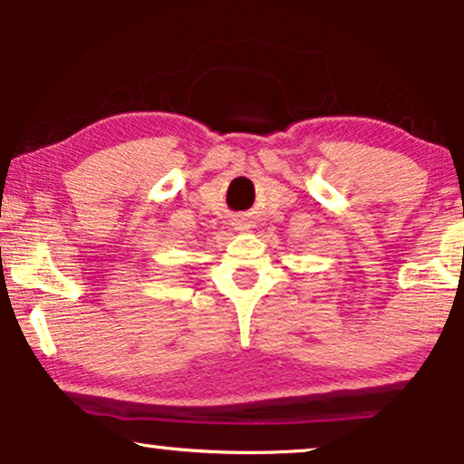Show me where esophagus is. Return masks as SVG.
Masks as SVG:
<instances>
[{
	"instance_id": "34e87169",
	"label": "esophagus",
	"mask_w": 464,
	"mask_h": 464,
	"mask_svg": "<svg viewBox=\"0 0 464 464\" xmlns=\"http://www.w3.org/2000/svg\"><path fill=\"white\" fill-rule=\"evenodd\" d=\"M237 225H239V228H242V227H248V222H246V220H239Z\"/></svg>"
}]
</instances>
